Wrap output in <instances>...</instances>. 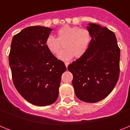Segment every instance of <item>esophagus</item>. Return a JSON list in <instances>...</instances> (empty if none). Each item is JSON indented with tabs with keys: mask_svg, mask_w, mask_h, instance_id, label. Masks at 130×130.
Masks as SVG:
<instances>
[{
	"mask_svg": "<svg viewBox=\"0 0 130 130\" xmlns=\"http://www.w3.org/2000/svg\"><path fill=\"white\" fill-rule=\"evenodd\" d=\"M69 64H70V63H69L68 62H65V65H66V68H67Z\"/></svg>",
	"mask_w": 130,
	"mask_h": 130,
	"instance_id": "34e87169",
	"label": "esophagus"
}]
</instances>
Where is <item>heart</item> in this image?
<instances>
[{
  "instance_id": "heart-1",
  "label": "heart",
  "mask_w": 130,
  "mask_h": 130,
  "mask_svg": "<svg viewBox=\"0 0 130 130\" xmlns=\"http://www.w3.org/2000/svg\"><path fill=\"white\" fill-rule=\"evenodd\" d=\"M57 38L49 35L45 39V45L52 53L57 54L61 49L62 43L64 48L57 55L58 59L67 61L75 58H80L85 53L90 43V32L85 28L66 25L60 28L56 32Z\"/></svg>"
}]
</instances>
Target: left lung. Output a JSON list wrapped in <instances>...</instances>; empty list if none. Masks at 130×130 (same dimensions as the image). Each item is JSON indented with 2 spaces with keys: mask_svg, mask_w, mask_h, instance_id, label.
<instances>
[{
  "mask_svg": "<svg viewBox=\"0 0 130 130\" xmlns=\"http://www.w3.org/2000/svg\"><path fill=\"white\" fill-rule=\"evenodd\" d=\"M91 40L85 53L68 65L72 84L80 100L95 103L112 92L119 77L120 49L113 32L89 23Z\"/></svg>",
  "mask_w": 130,
  "mask_h": 130,
  "instance_id": "1",
  "label": "left lung"
}]
</instances>
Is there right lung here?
I'll use <instances>...</instances> for the list:
<instances>
[{"label":"right lung","mask_w":130,"mask_h":130,"mask_svg":"<svg viewBox=\"0 0 130 130\" xmlns=\"http://www.w3.org/2000/svg\"><path fill=\"white\" fill-rule=\"evenodd\" d=\"M52 30L26 27L13 36L11 43L9 64L13 84L26 101L38 106L57 100L62 74L66 70L45 43Z\"/></svg>","instance_id":"1"}]
</instances>
